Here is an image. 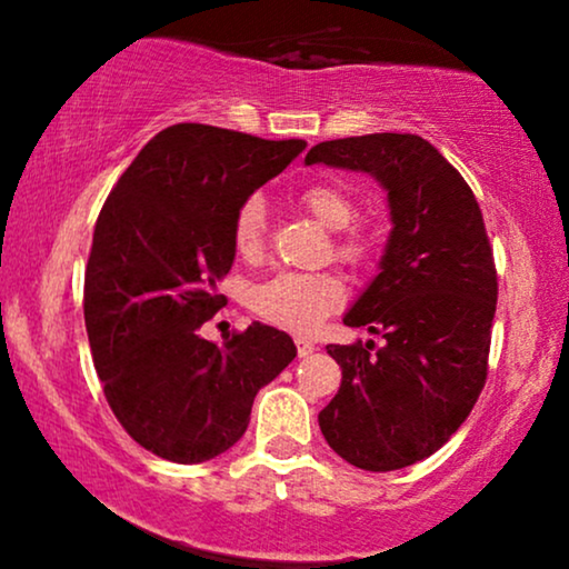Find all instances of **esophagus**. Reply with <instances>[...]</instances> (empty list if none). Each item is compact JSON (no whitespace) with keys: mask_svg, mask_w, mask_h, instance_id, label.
<instances>
[{"mask_svg":"<svg viewBox=\"0 0 569 569\" xmlns=\"http://www.w3.org/2000/svg\"><path fill=\"white\" fill-rule=\"evenodd\" d=\"M312 350H316V345H312V342H305V339H297V352H299V358L310 356Z\"/></svg>","mask_w":569,"mask_h":569,"instance_id":"34e87169","label":"esophagus"}]
</instances>
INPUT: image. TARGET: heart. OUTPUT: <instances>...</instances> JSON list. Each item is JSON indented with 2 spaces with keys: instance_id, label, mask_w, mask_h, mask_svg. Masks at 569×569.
I'll use <instances>...</instances> for the list:
<instances>
[{
  "instance_id": "obj_1",
  "label": "heart",
  "mask_w": 569,
  "mask_h": 569,
  "mask_svg": "<svg viewBox=\"0 0 569 569\" xmlns=\"http://www.w3.org/2000/svg\"><path fill=\"white\" fill-rule=\"evenodd\" d=\"M302 206L329 230H345L358 217V202L342 187L329 181L302 189ZM232 240L240 257L253 259L264 251L267 240V202L262 194H251L238 208L232 221ZM375 238L367 232H348L337 243L339 259L363 264L375 257ZM345 302L342 280L331 272L305 276V272H280L264 280L251 293V307L264 321L291 331H310L323 316Z\"/></svg>"
}]
</instances>
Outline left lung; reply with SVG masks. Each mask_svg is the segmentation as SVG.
<instances>
[{"instance_id": "obj_1", "label": "left lung", "mask_w": 569, "mask_h": 569, "mask_svg": "<svg viewBox=\"0 0 569 569\" xmlns=\"http://www.w3.org/2000/svg\"><path fill=\"white\" fill-rule=\"evenodd\" d=\"M307 166L375 176L393 230L380 272L345 312L385 342L329 345L342 385L318 415L329 447L363 471L426 460L471 415L487 380L498 272L471 187L420 136L323 141Z\"/></svg>"}]
</instances>
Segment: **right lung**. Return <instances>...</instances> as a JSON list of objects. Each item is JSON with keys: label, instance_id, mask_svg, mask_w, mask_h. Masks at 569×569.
Returning a JSON list of instances; mask_svg holds the SVG:
<instances>
[{"label": "right lung", "instance_id": "add662e5", "mask_svg": "<svg viewBox=\"0 0 569 569\" xmlns=\"http://www.w3.org/2000/svg\"><path fill=\"white\" fill-rule=\"evenodd\" d=\"M305 147L179 122L141 149L98 213L84 270L98 380L130 439L162 460L227 452L259 390L297 356L264 323L221 348L198 331L227 305L217 283L234 262V213Z\"/></svg>", "mask_w": 569, "mask_h": 569}]
</instances>
